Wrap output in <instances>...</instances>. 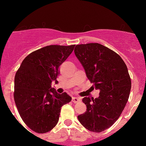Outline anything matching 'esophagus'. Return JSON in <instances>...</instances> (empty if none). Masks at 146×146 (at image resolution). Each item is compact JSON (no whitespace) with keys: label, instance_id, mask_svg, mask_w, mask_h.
<instances>
[{"label":"esophagus","instance_id":"obj_1","mask_svg":"<svg viewBox=\"0 0 146 146\" xmlns=\"http://www.w3.org/2000/svg\"><path fill=\"white\" fill-rule=\"evenodd\" d=\"M80 101V98H76V97H73V98H72V102H73L74 104L78 103V102H79Z\"/></svg>","mask_w":146,"mask_h":146}]
</instances>
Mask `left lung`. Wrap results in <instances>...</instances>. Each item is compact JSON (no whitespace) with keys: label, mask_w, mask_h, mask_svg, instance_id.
<instances>
[{"label":"left lung","mask_w":146,"mask_h":146,"mask_svg":"<svg viewBox=\"0 0 146 146\" xmlns=\"http://www.w3.org/2000/svg\"><path fill=\"white\" fill-rule=\"evenodd\" d=\"M74 52L87 78L100 91L98 98H83L86 111L78 118L87 130L101 132L118 119L128 102L131 89L128 68L117 53L99 43L78 44Z\"/></svg>","instance_id":"1"}]
</instances>
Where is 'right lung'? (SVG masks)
I'll list each match as a JSON object with an SVG mask.
<instances>
[{
  "instance_id": "right-lung-1",
  "label": "right lung",
  "mask_w": 146,
  "mask_h": 146,
  "mask_svg": "<svg viewBox=\"0 0 146 146\" xmlns=\"http://www.w3.org/2000/svg\"><path fill=\"white\" fill-rule=\"evenodd\" d=\"M75 45H49L25 58L14 78L15 104L22 119L33 131L46 133L56 126L61 108L71 102L67 93L59 94L51 83L59 75V67Z\"/></svg>"
}]
</instances>
